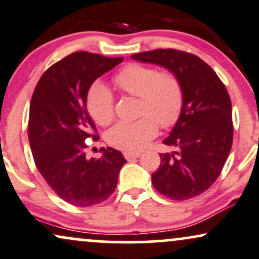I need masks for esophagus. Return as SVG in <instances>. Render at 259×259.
Wrapping results in <instances>:
<instances>
[{
    "instance_id": "1",
    "label": "esophagus",
    "mask_w": 259,
    "mask_h": 259,
    "mask_svg": "<svg viewBox=\"0 0 259 259\" xmlns=\"http://www.w3.org/2000/svg\"><path fill=\"white\" fill-rule=\"evenodd\" d=\"M123 156L126 157L127 160H131V159H135V157L141 156V153H131V151H124Z\"/></svg>"
}]
</instances>
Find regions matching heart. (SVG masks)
Wrapping results in <instances>:
<instances>
[{
  "label": "heart",
  "instance_id": "obj_1",
  "mask_svg": "<svg viewBox=\"0 0 259 259\" xmlns=\"http://www.w3.org/2000/svg\"><path fill=\"white\" fill-rule=\"evenodd\" d=\"M115 83L123 92L141 98L139 120L120 121L106 133L111 147L127 151L142 150L157 135V124L168 128L178 121L183 109V90L175 75L159 72L151 66L130 64L117 72ZM87 109L98 124L114 118V96L108 87L94 83L87 93Z\"/></svg>",
  "mask_w": 259,
  "mask_h": 259
}]
</instances>
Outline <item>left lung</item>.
<instances>
[{
    "label": "left lung",
    "mask_w": 259,
    "mask_h": 259,
    "mask_svg": "<svg viewBox=\"0 0 259 259\" xmlns=\"http://www.w3.org/2000/svg\"><path fill=\"white\" fill-rule=\"evenodd\" d=\"M131 57L169 70L183 90L182 114L163 141L177 150L160 154L159 168L151 173L154 188L178 201L200 195L220 177L233 145L227 88L208 64L188 52L168 48Z\"/></svg>",
    "instance_id": "obj_1"
}]
</instances>
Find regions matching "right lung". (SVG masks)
Wrapping results in <instances>:
<instances>
[{
    "mask_svg": "<svg viewBox=\"0 0 259 259\" xmlns=\"http://www.w3.org/2000/svg\"><path fill=\"white\" fill-rule=\"evenodd\" d=\"M122 60L75 52L46 70L33 91L27 136L35 165L57 195L71 205L105 201L127 162L112 148L100 149V159L88 160L84 153L87 138L99 139L86 108L88 91Z\"/></svg>",
    "mask_w": 259,
    "mask_h": 259,
    "instance_id": "obj_1",
    "label": "right lung"
}]
</instances>
